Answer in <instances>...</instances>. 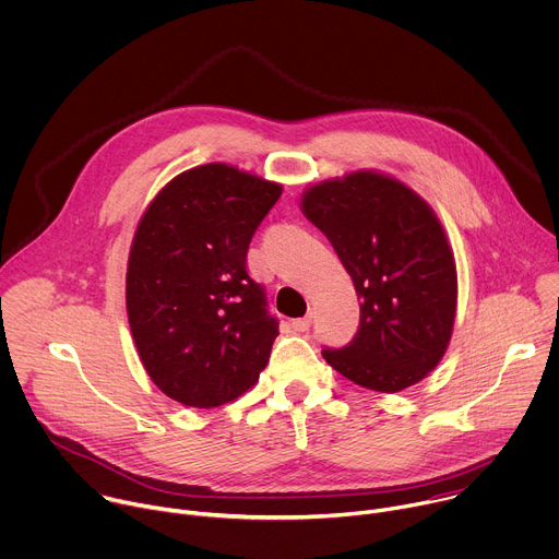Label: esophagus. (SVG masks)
Masks as SVG:
<instances>
[{
    "label": "esophagus",
    "instance_id": "1",
    "mask_svg": "<svg viewBox=\"0 0 559 559\" xmlns=\"http://www.w3.org/2000/svg\"><path fill=\"white\" fill-rule=\"evenodd\" d=\"M290 328H293L295 332H306V330L310 328V317H299V319H293V321H290Z\"/></svg>",
    "mask_w": 559,
    "mask_h": 559
}]
</instances>
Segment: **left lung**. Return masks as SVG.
<instances>
[{
  "label": "left lung",
  "mask_w": 559,
  "mask_h": 559,
  "mask_svg": "<svg viewBox=\"0 0 559 559\" xmlns=\"http://www.w3.org/2000/svg\"><path fill=\"white\" fill-rule=\"evenodd\" d=\"M299 206L337 251L361 299L355 340L321 350L328 366L383 394L423 381L448 353L459 304L454 251L433 209L374 169L314 182Z\"/></svg>",
  "instance_id": "left-lung-1"
}]
</instances>
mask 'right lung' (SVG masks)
Here are the masks:
<instances>
[{"label":"right lung","instance_id":"right-lung-1","mask_svg":"<svg viewBox=\"0 0 559 559\" xmlns=\"http://www.w3.org/2000/svg\"><path fill=\"white\" fill-rule=\"evenodd\" d=\"M280 182L227 163L171 178L141 215L126 306L154 385L187 407L242 396L266 368L277 321L247 273V251Z\"/></svg>","mask_w":559,"mask_h":559}]
</instances>
